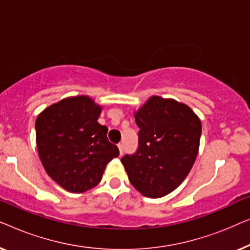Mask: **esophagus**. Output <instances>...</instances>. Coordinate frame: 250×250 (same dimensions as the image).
<instances>
[{"label": "esophagus", "instance_id": "obj_1", "mask_svg": "<svg viewBox=\"0 0 250 250\" xmlns=\"http://www.w3.org/2000/svg\"><path fill=\"white\" fill-rule=\"evenodd\" d=\"M118 149H119V153H121V156H122L123 152H124V149H123L122 143H119V145H118Z\"/></svg>", "mask_w": 250, "mask_h": 250}]
</instances>
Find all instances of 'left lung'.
<instances>
[{
    "instance_id": "left-lung-1",
    "label": "left lung",
    "mask_w": 250,
    "mask_h": 250,
    "mask_svg": "<svg viewBox=\"0 0 250 250\" xmlns=\"http://www.w3.org/2000/svg\"><path fill=\"white\" fill-rule=\"evenodd\" d=\"M139 148L121 162L129 182L148 198L176 189L192 168L199 150L201 122L189 105L174 99L150 97L134 112Z\"/></svg>"
}]
</instances>
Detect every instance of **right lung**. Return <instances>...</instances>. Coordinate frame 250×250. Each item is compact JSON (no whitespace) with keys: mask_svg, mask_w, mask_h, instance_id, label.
I'll list each match as a JSON object with an SVG mask.
<instances>
[{"mask_svg":"<svg viewBox=\"0 0 250 250\" xmlns=\"http://www.w3.org/2000/svg\"><path fill=\"white\" fill-rule=\"evenodd\" d=\"M102 111L88 95L62 99L44 109L35 122L42 165L64 190L82 193L97 187L107 164L119 156L108 128L98 123Z\"/></svg>","mask_w":250,"mask_h":250,"instance_id":"add662e5","label":"right lung"}]
</instances>
